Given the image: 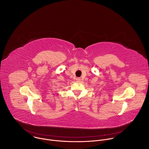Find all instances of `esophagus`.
I'll list each match as a JSON object with an SVG mask.
<instances>
[{
	"label": "esophagus",
	"mask_w": 149,
	"mask_h": 149,
	"mask_svg": "<svg viewBox=\"0 0 149 149\" xmlns=\"http://www.w3.org/2000/svg\"><path fill=\"white\" fill-rule=\"evenodd\" d=\"M77 80L78 81H81V78H77Z\"/></svg>",
	"instance_id": "34e87169"
}]
</instances>
